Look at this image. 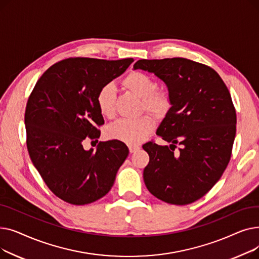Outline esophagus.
<instances>
[{"mask_svg":"<svg viewBox=\"0 0 259 259\" xmlns=\"http://www.w3.org/2000/svg\"><path fill=\"white\" fill-rule=\"evenodd\" d=\"M140 149V147L139 146H137V145H130L129 146V151H130V153H135L137 152L138 150Z\"/></svg>","mask_w":259,"mask_h":259,"instance_id":"34e87169","label":"esophagus"}]
</instances>
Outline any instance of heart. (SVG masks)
<instances>
[{
	"label": "heart",
	"mask_w": 259,
	"mask_h": 259,
	"mask_svg": "<svg viewBox=\"0 0 259 259\" xmlns=\"http://www.w3.org/2000/svg\"><path fill=\"white\" fill-rule=\"evenodd\" d=\"M121 86L141 99L140 111H146L156 119L164 118L172 107L171 93L166 88H158L156 80L149 74L134 70L121 79ZM100 113L107 118L115 115V90L111 84L103 85L95 97ZM154 127L151 116L142 115L134 119H118L107 127V137L124 142L138 144Z\"/></svg>",
	"instance_id": "1"
}]
</instances>
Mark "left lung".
<instances>
[{
    "mask_svg": "<svg viewBox=\"0 0 259 259\" xmlns=\"http://www.w3.org/2000/svg\"><path fill=\"white\" fill-rule=\"evenodd\" d=\"M133 67L164 80L172 97L156 131L171 145L143 146L150 157L145 185L165 202H194L220 181L232 154L236 111L229 89L213 68L184 58L139 60Z\"/></svg>",
    "mask_w": 259,
    "mask_h": 259,
    "instance_id": "1",
    "label": "left lung"
}]
</instances>
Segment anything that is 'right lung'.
<instances>
[{
  "mask_svg": "<svg viewBox=\"0 0 259 259\" xmlns=\"http://www.w3.org/2000/svg\"><path fill=\"white\" fill-rule=\"evenodd\" d=\"M132 62V58L62 60L37 79L27 101L26 144L32 164L50 191L71 205L105 196L128 156L120 141L100 142L89 151L83 141H98L101 135L104 118L95 103L99 89Z\"/></svg>",
  "mask_w": 259,
  "mask_h": 259,
  "instance_id": "add662e5",
  "label": "right lung"
}]
</instances>
